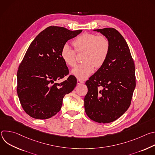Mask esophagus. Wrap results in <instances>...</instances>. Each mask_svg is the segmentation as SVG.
Segmentation results:
<instances>
[{
    "label": "esophagus",
    "instance_id": "esophagus-1",
    "mask_svg": "<svg viewBox=\"0 0 155 155\" xmlns=\"http://www.w3.org/2000/svg\"><path fill=\"white\" fill-rule=\"evenodd\" d=\"M84 83V81H82V80H77V84H81V83Z\"/></svg>",
    "mask_w": 155,
    "mask_h": 155
}]
</instances>
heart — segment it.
<instances>
[{"instance_id": "heart-1", "label": "heart", "mask_w": 155, "mask_h": 155, "mask_svg": "<svg viewBox=\"0 0 155 155\" xmlns=\"http://www.w3.org/2000/svg\"><path fill=\"white\" fill-rule=\"evenodd\" d=\"M72 45L78 53L84 52L83 63L78 65L71 72L72 75L78 79L85 80L94 71V68H102L106 62L110 49L108 38L104 35L83 33L77 37ZM68 44L61 50V58L66 65L74 68L77 64V54Z\"/></svg>"}]
</instances>
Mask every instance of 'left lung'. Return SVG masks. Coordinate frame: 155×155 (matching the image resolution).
I'll return each instance as SVG.
<instances>
[{
    "instance_id": "8db88e82",
    "label": "left lung",
    "mask_w": 155,
    "mask_h": 155,
    "mask_svg": "<svg viewBox=\"0 0 155 155\" xmlns=\"http://www.w3.org/2000/svg\"><path fill=\"white\" fill-rule=\"evenodd\" d=\"M94 31L108 38L110 49L104 65L86 81L84 109L91 120L108 123L123 115L130 105L136 87L135 65L126 40L117 30Z\"/></svg>"
}]
</instances>
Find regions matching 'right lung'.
Masks as SVG:
<instances>
[{"label": "right lung", "mask_w": 155, "mask_h": 155, "mask_svg": "<svg viewBox=\"0 0 155 155\" xmlns=\"http://www.w3.org/2000/svg\"><path fill=\"white\" fill-rule=\"evenodd\" d=\"M82 30L50 26L32 41L17 72V93L25 112L35 119L45 120L60 111L64 96L77 84L73 75L60 83L55 81L69 74L61 58L62 47Z\"/></svg>", "instance_id": "add662e5"}]
</instances>
